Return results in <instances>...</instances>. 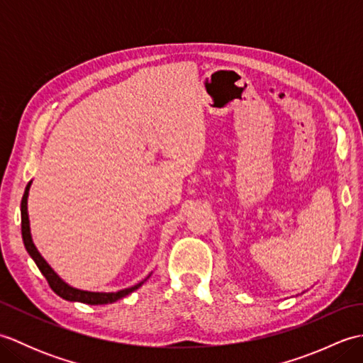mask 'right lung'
I'll return each instance as SVG.
<instances>
[{
	"label": "right lung",
	"mask_w": 363,
	"mask_h": 363,
	"mask_svg": "<svg viewBox=\"0 0 363 363\" xmlns=\"http://www.w3.org/2000/svg\"><path fill=\"white\" fill-rule=\"evenodd\" d=\"M33 181L28 182V186L25 189V194H23L21 198V235H23V243H25V248L29 252V256L33 257V260L35 262V265L40 269L42 274L46 277L48 281L50 287L54 290V293H57L60 298H64L67 301H76V303H84V304H90V306H98V304H111L118 301L121 298H125L129 293H133L134 290H137L138 287H142L143 282H146V279L151 274L146 276V279H143L142 282H138L133 287L129 289H123L118 291H87V290H81V289H74L72 285H68L62 277H60L54 269L50 267L48 262H46L42 254L38 252V250L35 248V245L33 242V235H30V226H29V215H28V195H29V189Z\"/></svg>",
	"instance_id": "obj_1"
}]
</instances>
